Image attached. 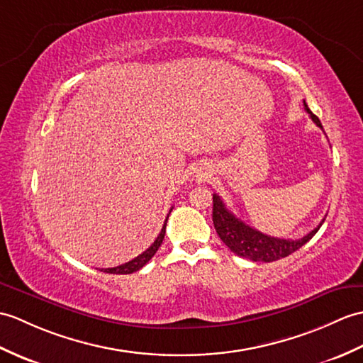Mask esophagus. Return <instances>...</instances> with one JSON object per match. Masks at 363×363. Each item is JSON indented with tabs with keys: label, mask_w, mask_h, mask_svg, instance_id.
I'll list each match as a JSON object with an SVG mask.
<instances>
[{
	"label": "esophagus",
	"mask_w": 363,
	"mask_h": 363,
	"mask_svg": "<svg viewBox=\"0 0 363 363\" xmlns=\"http://www.w3.org/2000/svg\"><path fill=\"white\" fill-rule=\"evenodd\" d=\"M198 178H199V179H201V178H202V174H199V176H198Z\"/></svg>",
	"instance_id": "obj_1"
}]
</instances>
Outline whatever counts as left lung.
<instances>
[{
	"label": "left lung",
	"mask_w": 363,
	"mask_h": 363,
	"mask_svg": "<svg viewBox=\"0 0 363 363\" xmlns=\"http://www.w3.org/2000/svg\"><path fill=\"white\" fill-rule=\"evenodd\" d=\"M305 109L309 114L313 122L323 130L322 123H320L318 117L311 111L306 102ZM213 225L216 229V233L220 235L221 241L229 247L233 254L238 257L247 258L252 261H264V263H271V261H277L280 258L288 257L294 252L298 250L303 244H306L314 235L318 232L320 227L325 223L322 220L314 230H311L308 235L298 240H284V238H275L271 235L261 233L257 229H252L250 225L244 224L241 220H238L232 212L227 210L224 206L223 199L213 193Z\"/></svg>",
	"instance_id": "8db88e82"
}]
</instances>
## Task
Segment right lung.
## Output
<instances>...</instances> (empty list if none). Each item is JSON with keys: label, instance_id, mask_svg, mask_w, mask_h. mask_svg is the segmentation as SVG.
Listing matches in <instances>:
<instances>
[{"label": "right lung", "instance_id": "add662e5", "mask_svg": "<svg viewBox=\"0 0 363 363\" xmlns=\"http://www.w3.org/2000/svg\"><path fill=\"white\" fill-rule=\"evenodd\" d=\"M173 208H170V212H172ZM170 212H168V215H170ZM168 215H167V218H165V223H164V225H162V230H161V233L157 235V238L155 240V242L151 244V246L145 250V252H142V254L139 255V257H136L134 259H131V261H128V263H125V264H121V266H116V267H108V269H102V272H106V274H133V272H136V271H139V269H142L143 266H145L148 261L153 258V255L156 254L157 252V249L161 247V244H162V241H164V237H165V227H167V221H168Z\"/></svg>", "mask_w": 363, "mask_h": 363}]
</instances>
